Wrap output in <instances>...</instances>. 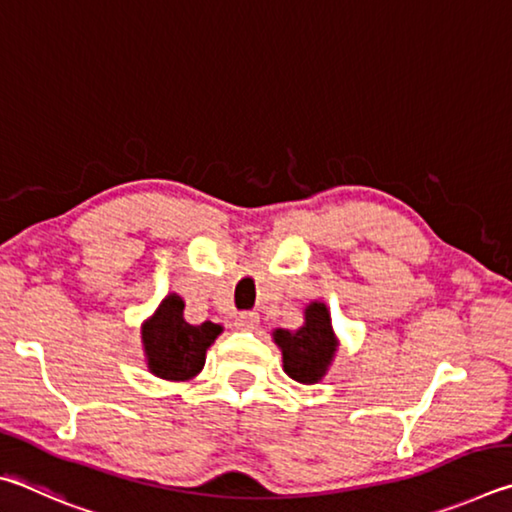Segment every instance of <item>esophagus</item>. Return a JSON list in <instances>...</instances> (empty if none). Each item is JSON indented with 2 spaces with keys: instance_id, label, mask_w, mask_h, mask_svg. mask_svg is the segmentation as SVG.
I'll list each match as a JSON object with an SVG mask.
<instances>
[{
  "instance_id": "1",
  "label": "esophagus",
  "mask_w": 512,
  "mask_h": 512,
  "mask_svg": "<svg viewBox=\"0 0 512 512\" xmlns=\"http://www.w3.org/2000/svg\"><path fill=\"white\" fill-rule=\"evenodd\" d=\"M257 325H259V316L255 311H244V314H239L237 318L239 329H257Z\"/></svg>"
}]
</instances>
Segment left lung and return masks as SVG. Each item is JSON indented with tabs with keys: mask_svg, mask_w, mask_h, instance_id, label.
Segmentation results:
<instances>
[{
	"mask_svg": "<svg viewBox=\"0 0 512 512\" xmlns=\"http://www.w3.org/2000/svg\"><path fill=\"white\" fill-rule=\"evenodd\" d=\"M273 341L282 352V368L298 384H318L327 375L339 350L332 314L323 300L305 307V323L298 329H273Z\"/></svg>",
	"mask_w": 512,
	"mask_h": 512,
	"instance_id": "left-lung-1",
	"label": "left lung"
}]
</instances>
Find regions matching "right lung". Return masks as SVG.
<instances>
[{"instance_id": "right-lung-1", "label": "right lung", "mask_w": 512, "mask_h": 512, "mask_svg": "<svg viewBox=\"0 0 512 512\" xmlns=\"http://www.w3.org/2000/svg\"><path fill=\"white\" fill-rule=\"evenodd\" d=\"M223 325L185 320V300L178 293L164 296L158 309L142 323L146 368L164 381H189L205 366L207 348L219 339Z\"/></svg>"}]
</instances>
